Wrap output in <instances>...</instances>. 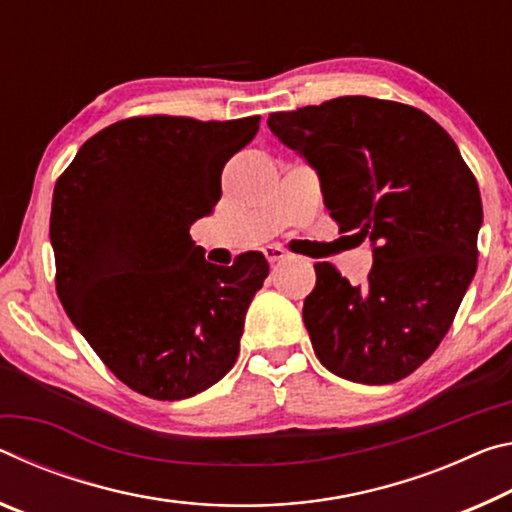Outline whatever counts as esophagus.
Listing matches in <instances>:
<instances>
[{
	"label": "esophagus",
	"mask_w": 512,
	"mask_h": 512,
	"mask_svg": "<svg viewBox=\"0 0 512 512\" xmlns=\"http://www.w3.org/2000/svg\"><path fill=\"white\" fill-rule=\"evenodd\" d=\"M263 254L267 261L274 265V263H281L283 258H286V249H281L279 245H267V247H263Z\"/></svg>",
	"instance_id": "esophagus-1"
}]
</instances>
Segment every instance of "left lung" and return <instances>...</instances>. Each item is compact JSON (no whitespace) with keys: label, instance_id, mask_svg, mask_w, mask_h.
Here are the masks:
<instances>
[{"label":"left lung","instance_id":"1","mask_svg":"<svg viewBox=\"0 0 512 512\" xmlns=\"http://www.w3.org/2000/svg\"><path fill=\"white\" fill-rule=\"evenodd\" d=\"M267 127L317 172L340 231L372 242L363 286L315 263L304 301L315 356L347 381H401L438 349L474 279L479 183L449 133L399 102L338 97L272 113Z\"/></svg>","mask_w":512,"mask_h":512}]
</instances>
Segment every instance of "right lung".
<instances>
[{"mask_svg":"<svg viewBox=\"0 0 512 512\" xmlns=\"http://www.w3.org/2000/svg\"><path fill=\"white\" fill-rule=\"evenodd\" d=\"M261 117H129L95 133L52 199L56 292L95 354L131 390L195 397L231 370L261 251L213 265L190 238L222 197V170Z\"/></svg>","mask_w":512,"mask_h":512,"instance_id":"right-lung-1","label":"right lung"}]
</instances>
